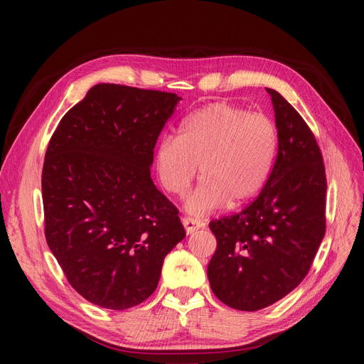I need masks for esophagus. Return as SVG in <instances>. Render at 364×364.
I'll return each mask as SVG.
<instances>
[{
    "instance_id": "34e87169",
    "label": "esophagus",
    "mask_w": 364,
    "mask_h": 364,
    "mask_svg": "<svg viewBox=\"0 0 364 364\" xmlns=\"http://www.w3.org/2000/svg\"><path fill=\"white\" fill-rule=\"evenodd\" d=\"M182 223L185 226L186 234H193V232H196L197 229L203 228V223L199 222V220H197V218H193V217H183L182 218Z\"/></svg>"
}]
</instances>
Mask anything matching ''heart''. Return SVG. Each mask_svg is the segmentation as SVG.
I'll list each match as a JSON object with an SVG mask.
<instances>
[{
  "mask_svg": "<svg viewBox=\"0 0 364 364\" xmlns=\"http://www.w3.org/2000/svg\"><path fill=\"white\" fill-rule=\"evenodd\" d=\"M277 151L278 130L269 115L217 102L185 118L178 138L159 141L155 168L162 188L182 196L199 165L202 181L186 209L203 215L255 196L269 178Z\"/></svg>",
  "mask_w": 364,
  "mask_h": 364,
  "instance_id": "1",
  "label": "heart"
}]
</instances>
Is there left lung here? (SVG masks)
<instances>
[{
	"instance_id": "left-lung-1",
	"label": "left lung",
	"mask_w": 364,
	"mask_h": 364,
	"mask_svg": "<svg viewBox=\"0 0 364 364\" xmlns=\"http://www.w3.org/2000/svg\"><path fill=\"white\" fill-rule=\"evenodd\" d=\"M278 155L257 199L213 220L217 249L208 279L225 305L258 311L302 282L326 230V174L321 147L299 112L274 90Z\"/></svg>"
}]
</instances>
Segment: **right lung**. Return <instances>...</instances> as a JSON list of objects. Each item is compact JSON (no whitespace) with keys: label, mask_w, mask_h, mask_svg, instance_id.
Masks as SVG:
<instances>
[{"label":"right lung","mask_w":364,"mask_h":364,"mask_svg":"<svg viewBox=\"0 0 364 364\" xmlns=\"http://www.w3.org/2000/svg\"><path fill=\"white\" fill-rule=\"evenodd\" d=\"M181 98L100 83L63 115L42 168L47 245L71 287L107 310L156 290L185 237L179 211L150 178L158 136Z\"/></svg>","instance_id":"right-lung-1"}]
</instances>
